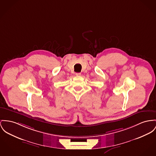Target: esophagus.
I'll return each instance as SVG.
<instances>
[{
  "label": "esophagus",
  "instance_id": "1",
  "mask_svg": "<svg viewBox=\"0 0 156 156\" xmlns=\"http://www.w3.org/2000/svg\"><path fill=\"white\" fill-rule=\"evenodd\" d=\"M76 76H81V73H76Z\"/></svg>",
  "mask_w": 156,
  "mask_h": 156
}]
</instances>
